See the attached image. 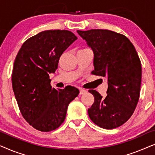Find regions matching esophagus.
<instances>
[{
	"label": "esophagus",
	"instance_id": "esophagus-1",
	"mask_svg": "<svg viewBox=\"0 0 155 155\" xmlns=\"http://www.w3.org/2000/svg\"><path fill=\"white\" fill-rule=\"evenodd\" d=\"M86 92L87 91L85 90H84V89H80V94H83Z\"/></svg>",
	"mask_w": 155,
	"mask_h": 155
}]
</instances>
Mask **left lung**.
Instances as JSON below:
<instances>
[{
    "label": "left lung",
    "mask_w": 155,
    "mask_h": 155,
    "mask_svg": "<svg viewBox=\"0 0 155 155\" xmlns=\"http://www.w3.org/2000/svg\"><path fill=\"white\" fill-rule=\"evenodd\" d=\"M77 31L94 52L92 73L108 79L106 97L89 90L94 97L89 116L102 128L119 127L133 115L139 101L142 67L137 53L121 34L100 29Z\"/></svg>",
    "instance_id": "obj_1"
}]
</instances>
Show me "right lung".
<instances>
[{
	"instance_id": "obj_1",
	"label": "right lung",
	"mask_w": 155,
	"mask_h": 155,
	"mask_svg": "<svg viewBox=\"0 0 155 155\" xmlns=\"http://www.w3.org/2000/svg\"><path fill=\"white\" fill-rule=\"evenodd\" d=\"M76 39L68 30L41 31L24 42L15 60L12 85L19 109L25 120L41 132L63 124L69 104L79 94L71 86L56 90L49 79L61 55Z\"/></svg>"
}]
</instances>
